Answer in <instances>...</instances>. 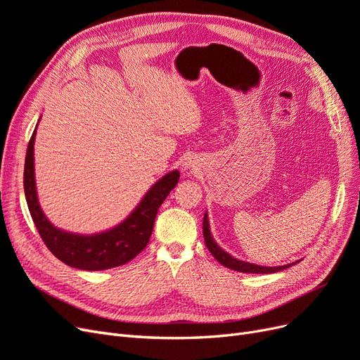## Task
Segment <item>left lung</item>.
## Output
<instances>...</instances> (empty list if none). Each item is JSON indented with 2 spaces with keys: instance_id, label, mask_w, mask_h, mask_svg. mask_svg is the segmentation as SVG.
I'll list each match as a JSON object with an SVG mask.
<instances>
[{
  "instance_id": "left-lung-1",
  "label": "left lung",
  "mask_w": 360,
  "mask_h": 360,
  "mask_svg": "<svg viewBox=\"0 0 360 360\" xmlns=\"http://www.w3.org/2000/svg\"><path fill=\"white\" fill-rule=\"evenodd\" d=\"M209 219H207V213L204 214V221H202V233H204V240H205V246L209 248V250L212 252V255L219 261V263L228 269L231 270H237V271H243V274H275V271L288 269L292 264H287V266H279V267H264V266H257V264H250V263H245V261L237 259L234 257H231L230 254H226L224 249L219 248L213 237L212 233L209 230Z\"/></svg>"
}]
</instances>
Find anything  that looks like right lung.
<instances>
[{"label": "right lung", "mask_w": 360, "mask_h": 360, "mask_svg": "<svg viewBox=\"0 0 360 360\" xmlns=\"http://www.w3.org/2000/svg\"><path fill=\"white\" fill-rule=\"evenodd\" d=\"M34 136L36 130L27 148L24 189L32 222L46 248L63 263L81 270H105L123 266L134 259L147 246L159 207L176 188L180 172L171 171L162 177L146 193L134 213L112 230L94 236L70 234L53 226L39 205L34 181Z\"/></svg>", "instance_id": "1"}]
</instances>
